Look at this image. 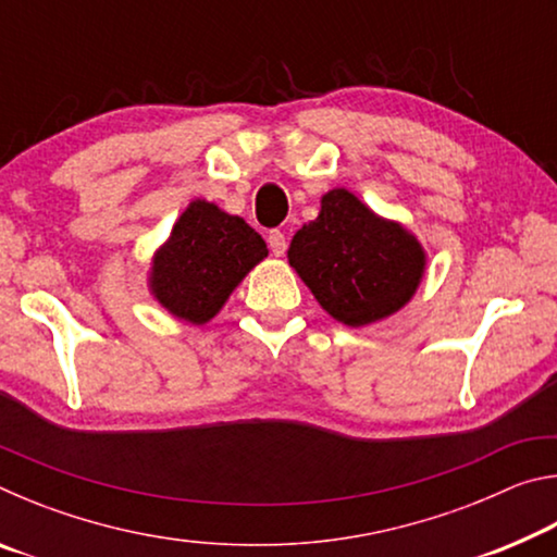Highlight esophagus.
<instances>
[{
    "mask_svg": "<svg viewBox=\"0 0 557 557\" xmlns=\"http://www.w3.org/2000/svg\"><path fill=\"white\" fill-rule=\"evenodd\" d=\"M268 245H270L272 256H285V252H287L285 233H282V231H270L268 233Z\"/></svg>",
    "mask_w": 557,
    "mask_h": 557,
    "instance_id": "34e87169",
    "label": "esophagus"
}]
</instances>
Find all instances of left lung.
Wrapping results in <instances>:
<instances>
[{"label": "left lung", "instance_id": "left-lung-1", "mask_svg": "<svg viewBox=\"0 0 557 557\" xmlns=\"http://www.w3.org/2000/svg\"><path fill=\"white\" fill-rule=\"evenodd\" d=\"M287 258L319 305L348 326L398 312L425 270L420 243L346 188L324 196L317 221L292 238Z\"/></svg>", "mask_w": 557, "mask_h": 557}]
</instances>
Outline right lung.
Instances as JSON below:
<instances>
[{
    "mask_svg": "<svg viewBox=\"0 0 557 557\" xmlns=\"http://www.w3.org/2000/svg\"><path fill=\"white\" fill-rule=\"evenodd\" d=\"M262 258L268 245L248 223L209 201H194L157 252L154 297L178 319L203 324Z\"/></svg>",
    "mask_w": 557,
    "mask_h": 557,
    "instance_id": "right-lung-1",
    "label": "right lung"
}]
</instances>
